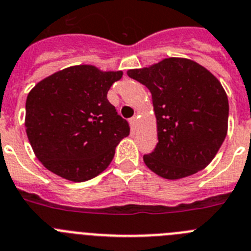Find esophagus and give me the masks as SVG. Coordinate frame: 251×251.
Instances as JSON below:
<instances>
[{"instance_id": "obj_1", "label": "esophagus", "mask_w": 251, "mask_h": 251, "mask_svg": "<svg viewBox=\"0 0 251 251\" xmlns=\"http://www.w3.org/2000/svg\"><path fill=\"white\" fill-rule=\"evenodd\" d=\"M130 125H131V127H132V130H135V128H136V126H137V117L136 116L131 117Z\"/></svg>"}]
</instances>
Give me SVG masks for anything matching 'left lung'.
Returning a JSON list of instances; mask_svg holds the SVG:
<instances>
[{"label":"left lung","mask_w":251,"mask_h":251,"mask_svg":"<svg viewBox=\"0 0 251 251\" xmlns=\"http://www.w3.org/2000/svg\"><path fill=\"white\" fill-rule=\"evenodd\" d=\"M152 96L157 142L144 155L161 177L181 179L206 168L224 142L229 102L218 78L186 58H165L151 67L128 70Z\"/></svg>","instance_id":"left-lung-1"}]
</instances>
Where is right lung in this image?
Returning <instances> with one entry per match:
<instances>
[{
    "label": "right lung",
    "instance_id": "obj_1",
    "mask_svg": "<svg viewBox=\"0 0 251 251\" xmlns=\"http://www.w3.org/2000/svg\"><path fill=\"white\" fill-rule=\"evenodd\" d=\"M123 72L72 66L49 76L26 100V132L47 170L75 182L102 173L119 142L130 134L128 123L107 100Z\"/></svg>",
    "mask_w": 251,
    "mask_h": 251
}]
</instances>
